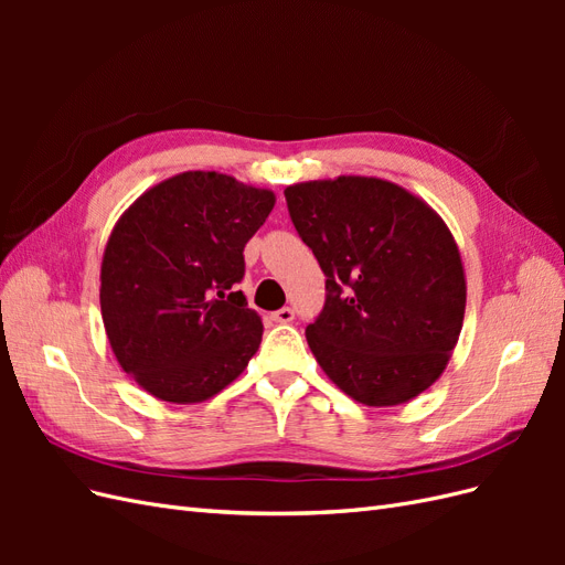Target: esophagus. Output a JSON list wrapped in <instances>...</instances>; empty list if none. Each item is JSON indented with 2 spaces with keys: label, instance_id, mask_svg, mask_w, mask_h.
I'll return each mask as SVG.
<instances>
[{
  "label": "esophagus",
  "instance_id": "esophagus-1",
  "mask_svg": "<svg viewBox=\"0 0 565 565\" xmlns=\"http://www.w3.org/2000/svg\"><path fill=\"white\" fill-rule=\"evenodd\" d=\"M270 318L273 320H276V322H292L295 320V311L292 309H289V306H285V309H278L276 313H270Z\"/></svg>",
  "mask_w": 565,
  "mask_h": 565
}]
</instances>
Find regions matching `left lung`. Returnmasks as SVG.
<instances>
[{"label":"left lung","mask_w":565,"mask_h":565,"mask_svg":"<svg viewBox=\"0 0 565 565\" xmlns=\"http://www.w3.org/2000/svg\"><path fill=\"white\" fill-rule=\"evenodd\" d=\"M285 200L328 276L322 313L306 328L318 365L367 407L417 398L448 367L467 309L446 221L377 177L303 181Z\"/></svg>","instance_id":"obj_1"}]
</instances>
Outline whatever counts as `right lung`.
<instances>
[{
	"label": "right lung",
	"mask_w": 565,
	"mask_h": 565,
	"mask_svg": "<svg viewBox=\"0 0 565 565\" xmlns=\"http://www.w3.org/2000/svg\"><path fill=\"white\" fill-rule=\"evenodd\" d=\"M276 193L218 172H181L136 198L106 243L100 316L119 367L158 401L226 388L262 344L235 285Z\"/></svg>",
	"instance_id": "obj_1"
}]
</instances>
